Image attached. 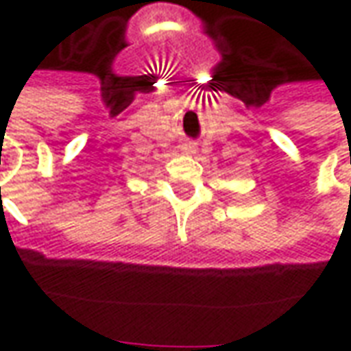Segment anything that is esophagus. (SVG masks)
I'll return each instance as SVG.
<instances>
[{"instance_id": "esophagus-1", "label": "esophagus", "mask_w": 351, "mask_h": 351, "mask_svg": "<svg viewBox=\"0 0 351 351\" xmlns=\"http://www.w3.org/2000/svg\"><path fill=\"white\" fill-rule=\"evenodd\" d=\"M182 152L184 154H193V152H195V145H193V143H184Z\"/></svg>"}]
</instances>
